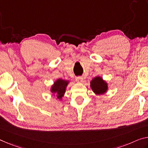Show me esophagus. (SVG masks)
<instances>
[{"label":"esophagus","instance_id":"obj_1","mask_svg":"<svg viewBox=\"0 0 148 148\" xmlns=\"http://www.w3.org/2000/svg\"><path fill=\"white\" fill-rule=\"evenodd\" d=\"M75 80L77 82H78V83H81V82H83V77H76Z\"/></svg>","mask_w":148,"mask_h":148}]
</instances>
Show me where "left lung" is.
<instances>
[{
    "mask_svg": "<svg viewBox=\"0 0 148 148\" xmlns=\"http://www.w3.org/2000/svg\"><path fill=\"white\" fill-rule=\"evenodd\" d=\"M90 87L96 95H103L108 90V84L101 77H96L90 81Z\"/></svg>",
    "mask_w": 148,
    "mask_h": 148,
    "instance_id": "1",
    "label": "left lung"
}]
</instances>
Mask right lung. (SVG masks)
I'll return each instance as SVG.
<instances>
[{
    "mask_svg": "<svg viewBox=\"0 0 148 148\" xmlns=\"http://www.w3.org/2000/svg\"><path fill=\"white\" fill-rule=\"evenodd\" d=\"M69 84V81H65L61 79H58L54 82L51 87V92L53 94H56L57 98L61 100L65 92L67 86Z\"/></svg>",
    "mask_w": 148,
    "mask_h": 148,
    "instance_id": "add662e5",
    "label": "right lung"
}]
</instances>
